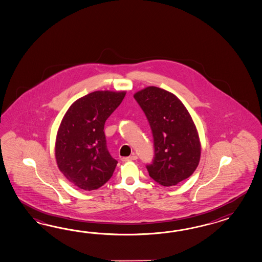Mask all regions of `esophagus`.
Segmentation results:
<instances>
[{
  "instance_id": "esophagus-1",
  "label": "esophagus",
  "mask_w": 262,
  "mask_h": 262,
  "mask_svg": "<svg viewBox=\"0 0 262 262\" xmlns=\"http://www.w3.org/2000/svg\"><path fill=\"white\" fill-rule=\"evenodd\" d=\"M136 159H137V156L135 154H133L132 156H128V157H123L122 161L126 162V161H133V160H136Z\"/></svg>"
}]
</instances>
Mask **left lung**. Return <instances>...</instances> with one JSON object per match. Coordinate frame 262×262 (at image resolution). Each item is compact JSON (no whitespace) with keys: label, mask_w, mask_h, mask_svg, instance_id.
I'll list each match as a JSON object with an SVG mask.
<instances>
[{"label":"left lung","mask_w":262,"mask_h":262,"mask_svg":"<svg viewBox=\"0 0 262 262\" xmlns=\"http://www.w3.org/2000/svg\"><path fill=\"white\" fill-rule=\"evenodd\" d=\"M152 130L155 159L147 166L149 177L165 187L191 177L201 156V143L191 114L177 96L157 86L134 95Z\"/></svg>","instance_id":"8db88e82"}]
</instances>
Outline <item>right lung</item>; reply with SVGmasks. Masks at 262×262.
<instances>
[{
	"mask_svg": "<svg viewBox=\"0 0 262 262\" xmlns=\"http://www.w3.org/2000/svg\"><path fill=\"white\" fill-rule=\"evenodd\" d=\"M126 91H97L71 104L57 132L55 158L64 177L84 191L100 188L113 177L117 161L106 149L104 126Z\"/></svg>",
	"mask_w": 262,
	"mask_h": 262,
	"instance_id": "right-lung-1",
	"label": "right lung"
}]
</instances>
